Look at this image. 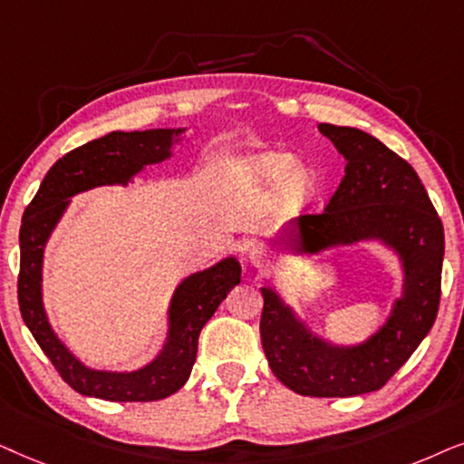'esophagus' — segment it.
I'll list each match as a JSON object with an SVG mask.
<instances>
[{"label": "esophagus", "instance_id": "obj_1", "mask_svg": "<svg viewBox=\"0 0 464 464\" xmlns=\"http://www.w3.org/2000/svg\"><path fill=\"white\" fill-rule=\"evenodd\" d=\"M248 258L256 269H263V267H267V265H269L271 255H269V250L265 248V246H255V248H250Z\"/></svg>", "mask_w": 464, "mask_h": 464}]
</instances>
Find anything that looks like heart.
<instances>
[{
  "label": "heart",
  "mask_w": 464,
  "mask_h": 464,
  "mask_svg": "<svg viewBox=\"0 0 464 464\" xmlns=\"http://www.w3.org/2000/svg\"><path fill=\"white\" fill-rule=\"evenodd\" d=\"M242 184L246 188H276L284 184V199L290 206H304L316 195V174L310 169H296L293 154L265 152L244 160Z\"/></svg>",
  "instance_id": "b5f03b06"
}]
</instances>
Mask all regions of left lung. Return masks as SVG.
<instances>
[{
	"label": "left lung",
	"instance_id": "8db88e82",
	"mask_svg": "<svg viewBox=\"0 0 464 464\" xmlns=\"http://www.w3.org/2000/svg\"><path fill=\"white\" fill-rule=\"evenodd\" d=\"M343 154L345 176L324 212L282 228L277 242L299 255L382 242L403 265V295L378 333L356 345L314 335L271 286H263L261 342L271 372L305 397H356L380 391L429 335L441 299L443 225L405 159L354 127L318 125Z\"/></svg>",
	"mask_w": 464,
	"mask_h": 464
}]
</instances>
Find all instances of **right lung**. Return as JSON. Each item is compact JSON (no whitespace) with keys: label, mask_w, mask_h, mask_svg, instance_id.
I'll use <instances>...</instances> for the list:
<instances>
[{"label":"right lung","mask_w":464,"mask_h":464,"mask_svg":"<svg viewBox=\"0 0 464 464\" xmlns=\"http://www.w3.org/2000/svg\"><path fill=\"white\" fill-rule=\"evenodd\" d=\"M184 129L112 131L67 152L48 169L38 195L29 203L21 222V274L18 307L35 342L73 391L86 397L116 403L159 401L187 384L197 358L203 324L214 316L228 290L239 284L242 267L236 256L222 258L214 267L197 271L178 284L169 304V331L163 350L138 372H97L82 365L48 323L42 304V261L53 228L70 206V197L95 187L125 184L148 165L171 157Z\"/></svg>","instance_id":"add662e5"}]
</instances>
